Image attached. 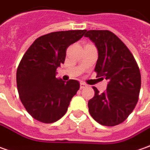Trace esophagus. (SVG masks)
<instances>
[{"mask_svg": "<svg viewBox=\"0 0 150 150\" xmlns=\"http://www.w3.org/2000/svg\"><path fill=\"white\" fill-rule=\"evenodd\" d=\"M84 87H86V84L83 83H80V88H83Z\"/></svg>", "mask_w": 150, "mask_h": 150, "instance_id": "obj_1", "label": "esophagus"}]
</instances>
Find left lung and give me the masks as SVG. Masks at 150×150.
Here are the masks:
<instances>
[{
  "label": "left lung",
  "mask_w": 150,
  "mask_h": 150,
  "mask_svg": "<svg viewBox=\"0 0 150 150\" xmlns=\"http://www.w3.org/2000/svg\"><path fill=\"white\" fill-rule=\"evenodd\" d=\"M84 37L98 49L97 76L108 80L102 93L93 88L94 96L88 103L89 113L101 125L117 126L129 117L138 102L141 85L139 67L130 50L113 33L88 30Z\"/></svg>",
  "instance_id": "8db88e82"
}]
</instances>
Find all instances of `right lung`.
<instances>
[{
    "label": "right lung",
    "instance_id": "1",
    "mask_svg": "<svg viewBox=\"0 0 150 150\" xmlns=\"http://www.w3.org/2000/svg\"><path fill=\"white\" fill-rule=\"evenodd\" d=\"M85 30L59 31L37 38L19 63L16 82L19 98L34 119L52 123L67 112L71 98L79 88L78 80L56 78L64 64L67 47L79 41Z\"/></svg>",
    "mask_w": 150,
    "mask_h": 150
}]
</instances>
